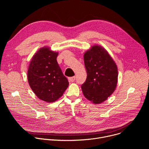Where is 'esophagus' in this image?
Segmentation results:
<instances>
[{"mask_svg":"<svg viewBox=\"0 0 149 149\" xmlns=\"http://www.w3.org/2000/svg\"><path fill=\"white\" fill-rule=\"evenodd\" d=\"M68 80L70 82H74L75 80V77H70L68 78Z\"/></svg>","mask_w":149,"mask_h":149,"instance_id":"esophagus-1","label":"esophagus"}]
</instances>
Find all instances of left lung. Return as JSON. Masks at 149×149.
<instances>
[{"label":"left lung","instance_id":"left-lung-1","mask_svg":"<svg viewBox=\"0 0 149 149\" xmlns=\"http://www.w3.org/2000/svg\"><path fill=\"white\" fill-rule=\"evenodd\" d=\"M87 79L82 91L87 100L98 104L105 101L115 91L118 81V69L108 52L95 45L84 54Z\"/></svg>","mask_w":149,"mask_h":149}]
</instances>
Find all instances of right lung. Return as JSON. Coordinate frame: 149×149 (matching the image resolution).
Returning a JSON list of instances; mask_svg holds the SVG:
<instances>
[{"label":"right lung","mask_w":149,"mask_h":149,"mask_svg":"<svg viewBox=\"0 0 149 149\" xmlns=\"http://www.w3.org/2000/svg\"><path fill=\"white\" fill-rule=\"evenodd\" d=\"M58 55L49 47L40 48L33 56L28 70L32 90L38 98L47 102L62 97L69 85L57 62Z\"/></svg>","instance_id":"add662e5"}]
</instances>
